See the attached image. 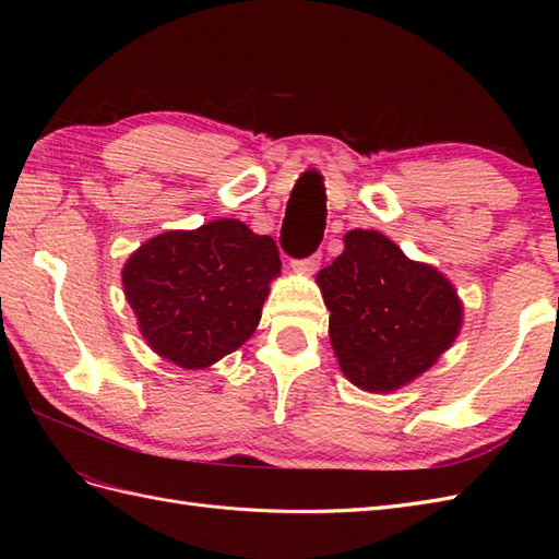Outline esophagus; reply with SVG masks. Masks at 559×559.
<instances>
[{
  "instance_id": "1",
  "label": "esophagus",
  "mask_w": 559,
  "mask_h": 559,
  "mask_svg": "<svg viewBox=\"0 0 559 559\" xmlns=\"http://www.w3.org/2000/svg\"><path fill=\"white\" fill-rule=\"evenodd\" d=\"M319 263H321V253L317 251V253H312V257H308V259H300V261H292V265H294V270L296 273H314V270L319 267Z\"/></svg>"
}]
</instances>
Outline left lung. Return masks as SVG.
Returning a JSON list of instances; mask_svg holds the SVG:
<instances>
[{
    "instance_id": "1",
    "label": "left lung",
    "mask_w": 559,
    "mask_h": 559,
    "mask_svg": "<svg viewBox=\"0 0 559 559\" xmlns=\"http://www.w3.org/2000/svg\"><path fill=\"white\" fill-rule=\"evenodd\" d=\"M317 284L337 366L366 392L413 382L460 335L464 308L450 280L378 230H349L345 251L319 270Z\"/></svg>"
}]
</instances>
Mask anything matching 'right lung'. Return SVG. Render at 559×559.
Here are the masks:
<instances>
[{
    "label": "right lung",
    "instance_id": "obj_1",
    "mask_svg": "<svg viewBox=\"0 0 559 559\" xmlns=\"http://www.w3.org/2000/svg\"><path fill=\"white\" fill-rule=\"evenodd\" d=\"M280 251L238 218L146 240L123 265V292L144 341L163 359L198 370L257 331Z\"/></svg>",
    "mask_w": 559,
    "mask_h": 559
}]
</instances>
